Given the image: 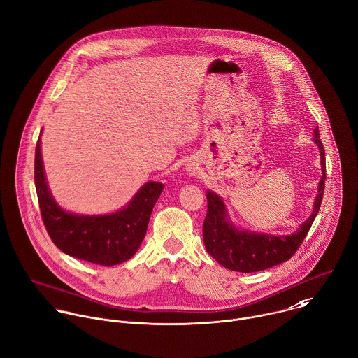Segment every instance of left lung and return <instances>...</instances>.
<instances>
[{"label":"left lung","instance_id":"left-lung-1","mask_svg":"<svg viewBox=\"0 0 358 358\" xmlns=\"http://www.w3.org/2000/svg\"><path fill=\"white\" fill-rule=\"evenodd\" d=\"M313 141L320 150L323 171L319 182V194L316 196L312 215L302 223L299 230L291 236L259 234L233 227L227 220L222 199L212 191H206L208 210L202 224V237L206 252L220 266L231 271L256 273L289 260L299 249L320 209L324 191L326 160L317 128L315 129Z\"/></svg>","mask_w":358,"mask_h":358}]
</instances>
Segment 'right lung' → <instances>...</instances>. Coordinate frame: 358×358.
<instances>
[{
    "label": "right lung",
    "instance_id": "obj_1",
    "mask_svg": "<svg viewBox=\"0 0 358 358\" xmlns=\"http://www.w3.org/2000/svg\"><path fill=\"white\" fill-rule=\"evenodd\" d=\"M35 187L43 224L52 242L66 255L110 267L129 260L139 249L164 185L148 182L122 210L103 216L64 212L52 198L43 173L41 136L35 152Z\"/></svg>",
    "mask_w": 358,
    "mask_h": 358
}]
</instances>
